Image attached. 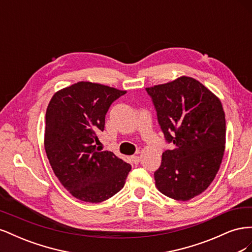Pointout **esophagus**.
<instances>
[{
    "label": "esophagus",
    "mask_w": 252,
    "mask_h": 252,
    "mask_svg": "<svg viewBox=\"0 0 252 252\" xmlns=\"http://www.w3.org/2000/svg\"><path fill=\"white\" fill-rule=\"evenodd\" d=\"M131 161L134 163V164H139L140 162V157L138 155H133L131 157Z\"/></svg>",
    "instance_id": "1"
}]
</instances>
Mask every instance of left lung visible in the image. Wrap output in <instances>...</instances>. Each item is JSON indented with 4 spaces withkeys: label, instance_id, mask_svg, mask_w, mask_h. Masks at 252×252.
<instances>
[{
    "label": "left lung",
    "instance_id": "8db88e82",
    "mask_svg": "<svg viewBox=\"0 0 252 252\" xmlns=\"http://www.w3.org/2000/svg\"><path fill=\"white\" fill-rule=\"evenodd\" d=\"M146 91L166 142L174 145L163 152L155 172L156 185L171 199L188 201L208 188L222 163L226 142L222 103L203 84L188 77Z\"/></svg>",
    "mask_w": 252,
    "mask_h": 252
}]
</instances>
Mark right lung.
<instances>
[{
	"mask_svg": "<svg viewBox=\"0 0 252 252\" xmlns=\"http://www.w3.org/2000/svg\"><path fill=\"white\" fill-rule=\"evenodd\" d=\"M126 91L79 82L52 96L46 111L45 150L57 178L74 197L100 203L124 187L131 166L96 147L110 105Z\"/></svg>",
	"mask_w": 252,
	"mask_h": 252,
	"instance_id": "right-lung-1",
	"label": "right lung"
}]
</instances>
